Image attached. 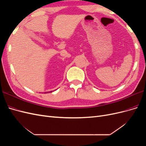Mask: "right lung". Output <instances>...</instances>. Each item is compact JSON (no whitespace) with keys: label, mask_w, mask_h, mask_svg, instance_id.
<instances>
[{"label":"right lung","mask_w":146,"mask_h":146,"mask_svg":"<svg viewBox=\"0 0 146 146\" xmlns=\"http://www.w3.org/2000/svg\"><path fill=\"white\" fill-rule=\"evenodd\" d=\"M52 91H48V92H44V93H48V92H52Z\"/></svg>","instance_id":"1"}]
</instances>
